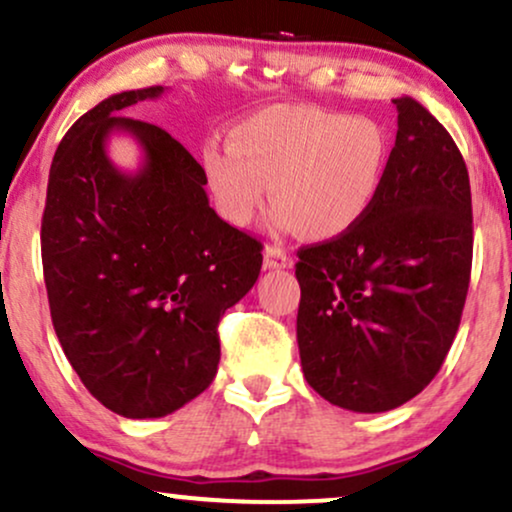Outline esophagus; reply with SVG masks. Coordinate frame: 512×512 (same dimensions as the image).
I'll return each mask as SVG.
<instances>
[{
    "label": "esophagus",
    "mask_w": 512,
    "mask_h": 512,
    "mask_svg": "<svg viewBox=\"0 0 512 512\" xmlns=\"http://www.w3.org/2000/svg\"><path fill=\"white\" fill-rule=\"evenodd\" d=\"M264 264L269 269H288L293 267V257L283 248H279V245H267L264 248Z\"/></svg>",
    "instance_id": "obj_1"
}]
</instances>
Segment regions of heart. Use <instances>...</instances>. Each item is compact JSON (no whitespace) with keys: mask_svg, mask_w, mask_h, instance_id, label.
<instances>
[{"mask_svg":"<svg viewBox=\"0 0 512 512\" xmlns=\"http://www.w3.org/2000/svg\"><path fill=\"white\" fill-rule=\"evenodd\" d=\"M391 162V135L365 114L274 104L238 121L229 147L202 155L209 193L233 226H248L264 200L274 224L305 240L353 231L377 205Z\"/></svg>","mask_w":512,"mask_h":512,"instance_id":"1","label":"heart"}]
</instances>
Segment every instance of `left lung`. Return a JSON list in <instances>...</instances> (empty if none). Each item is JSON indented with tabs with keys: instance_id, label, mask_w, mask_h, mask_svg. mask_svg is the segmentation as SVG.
I'll use <instances>...</instances> for the list:
<instances>
[{
	"instance_id": "obj_1",
	"label": "left lung",
	"mask_w": 512,
	"mask_h": 512,
	"mask_svg": "<svg viewBox=\"0 0 512 512\" xmlns=\"http://www.w3.org/2000/svg\"><path fill=\"white\" fill-rule=\"evenodd\" d=\"M377 205L346 236L298 250V348L307 384L353 412H386L439 372L472 269L465 159L412 97Z\"/></svg>"
}]
</instances>
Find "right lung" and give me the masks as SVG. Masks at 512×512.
<instances>
[{"mask_svg":"<svg viewBox=\"0 0 512 512\" xmlns=\"http://www.w3.org/2000/svg\"><path fill=\"white\" fill-rule=\"evenodd\" d=\"M162 92H119L73 123L52 159L40 233L61 348L85 389L131 420L169 415L212 384L219 319L262 269V243L209 207L205 169L186 147L119 114ZM114 132L144 150L135 175L106 155Z\"/></svg>","mask_w":512,"mask_h":512,"instance_id":"right-lung-1","label":"right lung"}]
</instances>
